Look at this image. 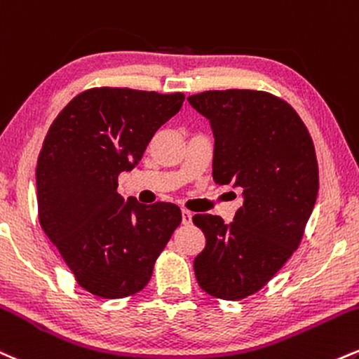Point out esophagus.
Instances as JSON below:
<instances>
[{
    "label": "esophagus",
    "mask_w": 359,
    "mask_h": 359,
    "mask_svg": "<svg viewBox=\"0 0 359 359\" xmlns=\"http://www.w3.org/2000/svg\"><path fill=\"white\" fill-rule=\"evenodd\" d=\"M182 222L185 226H189V224L192 222V212H189V210H182Z\"/></svg>",
    "instance_id": "34e87169"
}]
</instances>
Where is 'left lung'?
Wrapping results in <instances>:
<instances>
[{"instance_id": "obj_1", "label": "left lung", "mask_w": 359, "mask_h": 359, "mask_svg": "<svg viewBox=\"0 0 359 359\" xmlns=\"http://www.w3.org/2000/svg\"><path fill=\"white\" fill-rule=\"evenodd\" d=\"M214 132L215 184L243 191L234 221L196 214L205 248L198 286L226 301L264 287L303 239L319 189L313 138L296 110L267 92L209 90L187 98Z\"/></svg>"}]
</instances>
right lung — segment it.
<instances>
[{
    "label": "right lung",
    "instance_id": "right-lung-1",
    "mask_svg": "<svg viewBox=\"0 0 359 359\" xmlns=\"http://www.w3.org/2000/svg\"><path fill=\"white\" fill-rule=\"evenodd\" d=\"M184 93L100 86L76 95L46 133L36 165L38 217L85 291L118 299L142 291L182 212L116 192Z\"/></svg>",
    "mask_w": 359,
    "mask_h": 359
}]
</instances>
